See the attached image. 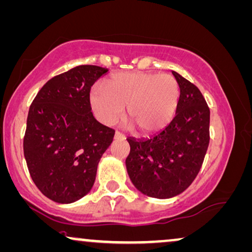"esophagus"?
I'll return each mask as SVG.
<instances>
[{"instance_id": "esophagus-1", "label": "esophagus", "mask_w": 252, "mask_h": 252, "mask_svg": "<svg viewBox=\"0 0 252 252\" xmlns=\"http://www.w3.org/2000/svg\"><path fill=\"white\" fill-rule=\"evenodd\" d=\"M114 138L115 139H126V136L121 132H119V131H116L115 134H114Z\"/></svg>"}]
</instances>
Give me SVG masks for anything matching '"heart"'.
Returning a JSON list of instances; mask_svg holds the SVG:
<instances>
[{
    "mask_svg": "<svg viewBox=\"0 0 252 252\" xmlns=\"http://www.w3.org/2000/svg\"><path fill=\"white\" fill-rule=\"evenodd\" d=\"M180 87L175 76L155 72L116 73L105 81V90L94 88L90 94L92 109L106 125L126 120L140 134L162 130L178 108Z\"/></svg>",
    "mask_w": 252,
    "mask_h": 252,
    "instance_id": "b5f03b06",
    "label": "heart"
}]
</instances>
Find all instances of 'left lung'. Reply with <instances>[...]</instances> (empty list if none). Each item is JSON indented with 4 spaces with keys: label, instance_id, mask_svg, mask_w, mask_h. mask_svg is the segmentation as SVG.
I'll list each match as a JSON object with an SVG mask.
<instances>
[{
    "label": "left lung",
    "instance_id": "1",
    "mask_svg": "<svg viewBox=\"0 0 252 252\" xmlns=\"http://www.w3.org/2000/svg\"><path fill=\"white\" fill-rule=\"evenodd\" d=\"M180 87L176 116L150 139L127 138L126 164L133 185L145 195L169 198L196 178L210 141V109L198 88L172 72Z\"/></svg>",
    "mask_w": 252,
    "mask_h": 252
}]
</instances>
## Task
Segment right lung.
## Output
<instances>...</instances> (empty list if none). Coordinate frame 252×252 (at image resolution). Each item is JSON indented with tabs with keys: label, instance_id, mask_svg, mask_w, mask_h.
<instances>
[{
	"label": "right lung",
	"instance_id": "1",
	"mask_svg": "<svg viewBox=\"0 0 252 252\" xmlns=\"http://www.w3.org/2000/svg\"><path fill=\"white\" fill-rule=\"evenodd\" d=\"M108 69L81 65L49 80L32 102L24 137L28 171L42 194L72 203L90 192L115 130L99 123L90 90Z\"/></svg>",
	"mask_w": 252,
	"mask_h": 252
}]
</instances>
